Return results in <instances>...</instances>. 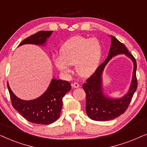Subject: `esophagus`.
Masks as SVG:
<instances>
[{"label":"esophagus","instance_id":"esophagus-1","mask_svg":"<svg viewBox=\"0 0 147 147\" xmlns=\"http://www.w3.org/2000/svg\"><path fill=\"white\" fill-rule=\"evenodd\" d=\"M72 87H74V88H79V84L77 83V82H75V83H72Z\"/></svg>","mask_w":147,"mask_h":147}]
</instances>
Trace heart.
Here are the masks:
<instances>
[{"label":"heart","instance_id":"obj_1","mask_svg":"<svg viewBox=\"0 0 147 147\" xmlns=\"http://www.w3.org/2000/svg\"><path fill=\"white\" fill-rule=\"evenodd\" d=\"M101 56L102 48L98 40L76 36L64 43L61 54L55 56L54 62L64 73H70V65L75 64L80 75L89 77L97 69Z\"/></svg>","mask_w":147,"mask_h":147}]
</instances>
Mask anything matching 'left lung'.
Instances as JSON below:
<instances>
[{
	"label": "left lung",
	"instance_id": "8db88e82",
	"mask_svg": "<svg viewBox=\"0 0 147 147\" xmlns=\"http://www.w3.org/2000/svg\"><path fill=\"white\" fill-rule=\"evenodd\" d=\"M110 38L111 46L106 60L99 66L96 71L83 85L86 93V113L91 120L95 121L113 120L124 113L137 88L136 60L124 44L112 36H110ZM120 54L127 56L133 62V77L127 93L121 98H113L104 91L102 72L109 60L113 57Z\"/></svg>",
	"mask_w": 147,
	"mask_h": 147
}]
</instances>
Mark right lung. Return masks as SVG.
Returning a JSON list of instances; mask_svg holds the SVG:
<instances>
[{
	"instance_id": "right-lung-1",
	"label": "right lung",
	"mask_w": 147,
	"mask_h": 147,
	"mask_svg": "<svg viewBox=\"0 0 147 147\" xmlns=\"http://www.w3.org/2000/svg\"><path fill=\"white\" fill-rule=\"evenodd\" d=\"M52 31H41L25 39L19 46L25 44L47 46V40ZM13 106L29 122L38 124H50L59 118L62 107V98L71 89L69 82L52 79L46 91L38 98L24 100L17 97L7 83Z\"/></svg>"
}]
</instances>
